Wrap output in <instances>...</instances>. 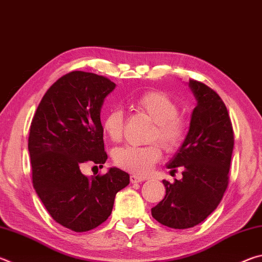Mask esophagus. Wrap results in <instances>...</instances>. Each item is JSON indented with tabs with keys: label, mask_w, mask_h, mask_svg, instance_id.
I'll list each match as a JSON object with an SVG mask.
<instances>
[{
	"label": "esophagus",
	"mask_w": 262,
	"mask_h": 262,
	"mask_svg": "<svg viewBox=\"0 0 262 262\" xmlns=\"http://www.w3.org/2000/svg\"><path fill=\"white\" fill-rule=\"evenodd\" d=\"M144 179L143 178H140V177L137 176H130V183L132 184H139V183H142Z\"/></svg>",
	"instance_id": "1"
}]
</instances>
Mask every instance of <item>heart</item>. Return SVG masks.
<instances>
[{
  "label": "heart",
  "mask_w": 262,
  "mask_h": 262,
  "mask_svg": "<svg viewBox=\"0 0 262 262\" xmlns=\"http://www.w3.org/2000/svg\"><path fill=\"white\" fill-rule=\"evenodd\" d=\"M135 106L155 122L149 141H158L167 151H173L183 143L186 136V123L181 119L179 106L173 98L159 90L145 91L135 99ZM123 112L120 108L110 110L103 119V129L113 142L121 140L123 132ZM162 151L157 144L126 145L114 152V163L122 170L136 176H147L159 159Z\"/></svg>",
  "instance_id": "heart-1"
}]
</instances>
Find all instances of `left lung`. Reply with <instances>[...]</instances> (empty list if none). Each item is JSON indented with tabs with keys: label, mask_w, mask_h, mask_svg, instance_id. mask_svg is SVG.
<instances>
[{
	"label": "left lung",
	"mask_w": 262,
	"mask_h": 262,
	"mask_svg": "<svg viewBox=\"0 0 262 262\" xmlns=\"http://www.w3.org/2000/svg\"><path fill=\"white\" fill-rule=\"evenodd\" d=\"M196 100L187 135L166 164L172 173L183 168V178L173 184L163 180L166 194L151 209L159 223L172 229H188L205 221L228 187L233 150V130L228 110L216 92L189 79Z\"/></svg>",
	"instance_id": "obj_1"
}]
</instances>
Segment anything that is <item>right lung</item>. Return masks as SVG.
Wrapping results in <instances>:
<instances>
[{
  "mask_svg": "<svg viewBox=\"0 0 262 262\" xmlns=\"http://www.w3.org/2000/svg\"><path fill=\"white\" fill-rule=\"evenodd\" d=\"M114 88L99 75L69 73L48 89L31 122L33 187L53 220L75 232L107 220L115 195L129 184V174L118 167L104 176L81 171L83 164L103 167L107 159L100 111Z\"/></svg>",
  "mask_w": 262,
  "mask_h": 262,
  "instance_id": "obj_1",
  "label": "right lung"
}]
</instances>
